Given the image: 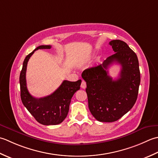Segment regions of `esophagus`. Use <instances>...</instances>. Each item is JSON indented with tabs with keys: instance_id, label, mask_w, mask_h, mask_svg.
I'll use <instances>...</instances> for the list:
<instances>
[{
	"instance_id": "obj_1",
	"label": "esophagus",
	"mask_w": 158,
	"mask_h": 158,
	"mask_svg": "<svg viewBox=\"0 0 158 158\" xmlns=\"http://www.w3.org/2000/svg\"><path fill=\"white\" fill-rule=\"evenodd\" d=\"M81 87L82 89H85L86 87V82L84 81V80H82V83H81Z\"/></svg>"
}]
</instances>
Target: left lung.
Wrapping results in <instances>:
<instances>
[{"mask_svg": "<svg viewBox=\"0 0 158 158\" xmlns=\"http://www.w3.org/2000/svg\"><path fill=\"white\" fill-rule=\"evenodd\" d=\"M109 44L115 53L82 73L90 112L100 122L116 121L130 111L136 103L140 82L136 53L123 41L112 40ZM114 62L122 65L120 78L114 81L107 71Z\"/></svg>", "mask_w": 158, "mask_h": 158, "instance_id": "left-lung-1", "label": "left lung"}]
</instances>
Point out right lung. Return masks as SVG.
<instances>
[{
    "mask_svg": "<svg viewBox=\"0 0 158 158\" xmlns=\"http://www.w3.org/2000/svg\"><path fill=\"white\" fill-rule=\"evenodd\" d=\"M51 46H40L26 56L20 75V97L22 104L39 123L45 125H58L62 123L68 114L71 99L80 89L81 80L76 82L64 80L60 86L50 95L35 98L28 91L26 72L28 61L35 50L50 49Z\"/></svg>",
    "mask_w": 158,
    "mask_h": 158,
    "instance_id": "add662e5",
    "label": "right lung"
}]
</instances>
